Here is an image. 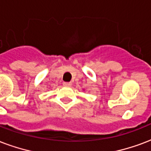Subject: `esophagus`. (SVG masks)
Returning <instances> with one entry per match:
<instances>
[{
  "mask_svg": "<svg viewBox=\"0 0 151 151\" xmlns=\"http://www.w3.org/2000/svg\"><path fill=\"white\" fill-rule=\"evenodd\" d=\"M63 86L65 87H70L72 86V83L71 82H63Z\"/></svg>",
  "mask_w": 151,
  "mask_h": 151,
  "instance_id": "obj_1",
  "label": "esophagus"
}]
</instances>
